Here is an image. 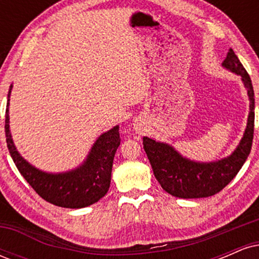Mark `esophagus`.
Instances as JSON below:
<instances>
[{
    "label": "esophagus",
    "instance_id": "esophagus-1",
    "mask_svg": "<svg viewBox=\"0 0 259 259\" xmlns=\"http://www.w3.org/2000/svg\"><path fill=\"white\" fill-rule=\"evenodd\" d=\"M135 132H136V133H139L140 135H141V134H144L145 129H144V127H142L141 125H136V126H135Z\"/></svg>",
    "mask_w": 259,
    "mask_h": 259
}]
</instances>
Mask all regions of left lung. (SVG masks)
I'll list each match as a JSON object with an SVG mask.
<instances>
[{
    "instance_id": "left-lung-1",
    "label": "left lung",
    "mask_w": 259,
    "mask_h": 259,
    "mask_svg": "<svg viewBox=\"0 0 259 259\" xmlns=\"http://www.w3.org/2000/svg\"><path fill=\"white\" fill-rule=\"evenodd\" d=\"M222 65L241 76L249 100L247 125L233 153L213 162H197L184 157L171 145L144 138L145 152L154 177L163 190L175 197L202 198L218 194L236 177L251 152L254 127V92L251 78L233 49L229 50Z\"/></svg>"
}]
</instances>
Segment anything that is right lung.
<instances>
[{
  "mask_svg": "<svg viewBox=\"0 0 259 259\" xmlns=\"http://www.w3.org/2000/svg\"><path fill=\"white\" fill-rule=\"evenodd\" d=\"M6 108V141L12 159L29 185L45 201L64 208H84L96 203L111 185L113 159L120 145L119 125L101 134L79 167L62 173H49L30 164L18 152L10 130V96Z\"/></svg>",
  "mask_w": 259,
  "mask_h": 259,
  "instance_id": "1",
  "label": "right lung"
}]
</instances>
